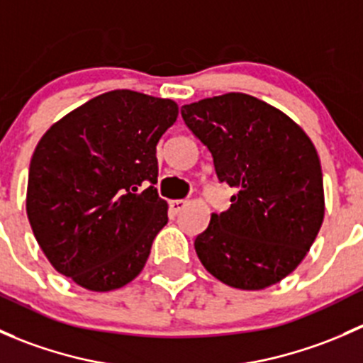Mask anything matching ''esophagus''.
I'll return each mask as SVG.
<instances>
[{
    "mask_svg": "<svg viewBox=\"0 0 363 363\" xmlns=\"http://www.w3.org/2000/svg\"><path fill=\"white\" fill-rule=\"evenodd\" d=\"M168 205H170V211L177 214V212H181L182 208H184L186 205H188V202H186V200H170V202H168Z\"/></svg>",
    "mask_w": 363,
    "mask_h": 363,
    "instance_id": "obj_1",
    "label": "esophagus"
}]
</instances>
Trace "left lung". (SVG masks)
I'll return each mask as SVG.
<instances>
[{"instance_id": "1", "label": "left lung", "mask_w": 363, "mask_h": 363, "mask_svg": "<svg viewBox=\"0 0 363 363\" xmlns=\"http://www.w3.org/2000/svg\"><path fill=\"white\" fill-rule=\"evenodd\" d=\"M214 158L218 179L237 189L195 240L202 265L239 290H263L306 258L325 218L323 174L306 131L279 108L244 93L181 108Z\"/></svg>"}]
</instances>
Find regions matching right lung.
Instances as JSON below:
<instances>
[{
	"instance_id": "add662e5",
	"label": "right lung",
	"mask_w": 363,
	"mask_h": 363,
	"mask_svg": "<svg viewBox=\"0 0 363 363\" xmlns=\"http://www.w3.org/2000/svg\"><path fill=\"white\" fill-rule=\"evenodd\" d=\"M177 116L174 100L116 89L67 113L40 138L26 212L57 272L89 291L117 290L142 272L168 221V203L152 184L156 145Z\"/></svg>"
}]
</instances>
